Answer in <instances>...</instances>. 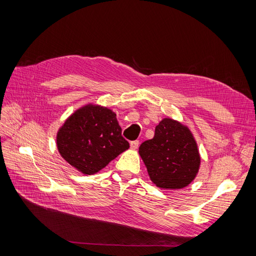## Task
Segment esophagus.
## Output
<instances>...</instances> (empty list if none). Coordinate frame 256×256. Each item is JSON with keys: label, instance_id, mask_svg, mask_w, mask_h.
Masks as SVG:
<instances>
[{"label": "esophagus", "instance_id": "esophagus-1", "mask_svg": "<svg viewBox=\"0 0 256 256\" xmlns=\"http://www.w3.org/2000/svg\"><path fill=\"white\" fill-rule=\"evenodd\" d=\"M138 144H140V142L138 140H132L130 142V147L131 149H138Z\"/></svg>", "mask_w": 256, "mask_h": 256}]
</instances>
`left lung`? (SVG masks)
Here are the masks:
<instances>
[{
	"mask_svg": "<svg viewBox=\"0 0 256 256\" xmlns=\"http://www.w3.org/2000/svg\"><path fill=\"white\" fill-rule=\"evenodd\" d=\"M138 152L150 179L158 188H182L198 173L197 144L186 127L171 118H164L156 126L154 138L144 142Z\"/></svg>",
	"mask_w": 256,
	"mask_h": 256,
	"instance_id": "1",
	"label": "left lung"
}]
</instances>
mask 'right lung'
<instances>
[{"instance_id": "right-lung-1", "label": "right lung", "mask_w": 256, "mask_h": 256, "mask_svg": "<svg viewBox=\"0 0 256 256\" xmlns=\"http://www.w3.org/2000/svg\"><path fill=\"white\" fill-rule=\"evenodd\" d=\"M64 160L83 174H94L129 148L116 114L101 106H85L72 114L57 133Z\"/></svg>"}]
</instances>
